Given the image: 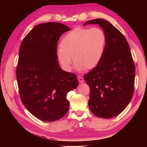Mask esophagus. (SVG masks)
I'll return each mask as SVG.
<instances>
[{
    "label": "esophagus",
    "instance_id": "esophagus-1",
    "mask_svg": "<svg viewBox=\"0 0 147 147\" xmlns=\"http://www.w3.org/2000/svg\"><path fill=\"white\" fill-rule=\"evenodd\" d=\"M77 78H78V82L80 83H82V82H84V78H82V77H80V76H78L77 77Z\"/></svg>",
    "mask_w": 147,
    "mask_h": 147
}]
</instances>
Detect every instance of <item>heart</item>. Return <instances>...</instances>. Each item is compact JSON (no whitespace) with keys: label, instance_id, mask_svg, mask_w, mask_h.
<instances>
[{"label":"heart","instance_id":"b5f03b06","mask_svg":"<svg viewBox=\"0 0 147 147\" xmlns=\"http://www.w3.org/2000/svg\"><path fill=\"white\" fill-rule=\"evenodd\" d=\"M106 36L102 29L77 27L65 35L57 54L66 71H71L73 58L78 70H90L100 63L105 51Z\"/></svg>","mask_w":147,"mask_h":147}]
</instances>
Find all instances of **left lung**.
I'll use <instances>...</instances> for the list:
<instances>
[{
    "instance_id": "8db88e82",
    "label": "left lung",
    "mask_w": 147,
    "mask_h": 147,
    "mask_svg": "<svg viewBox=\"0 0 147 147\" xmlns=\"http://www.w3.org/2000/svg\"><path fill=\"white\" fill-rule=\"evenodd\" d=\"M98 24L106 36L102 58L84 79L90 89L89 107L98 117L118 115L130 103L134 91L135 65L130 46L123 34L102 19L88 21L84 24Z\"/></svg>"
}]
</instances>
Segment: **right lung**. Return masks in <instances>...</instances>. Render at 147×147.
<instances>
[{
	"label": "right lung",
	"mask_w": 147,
	"mask_h": 147,
	"mask_svg": "<svg viewBox=\"0 0 147 147\" xmlns=\"http://www.w3.org/2000/svg\"><path fill=\"white\" fill-rule=\"evenodd\" d=\"M66 25L49 22L34 27L19 48L16 77L20 98L25 108L39 120H58L68 111L67 94L78 85L75 74L59 66L57 44Z\"/></svg>",
	"instance_id": "1"
}]
</instances>
